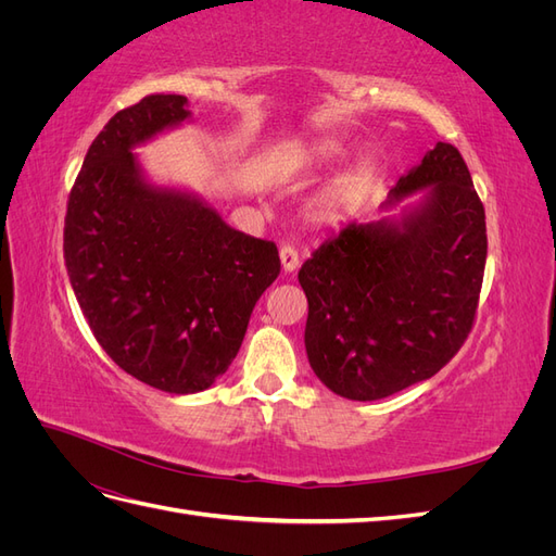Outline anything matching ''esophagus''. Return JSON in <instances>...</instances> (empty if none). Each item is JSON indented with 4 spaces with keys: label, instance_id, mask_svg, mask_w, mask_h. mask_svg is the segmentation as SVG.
Returning a JSON list of instances; mask_svg holds the SVG:
<instances>
[{
    "label": "esophagus",
    "instance_id": "esophagus-1",
    "mask_svg": "<svg viewBox=\"0 0 556 556\" xmlns=\"http://www.w3.org/2000/svg\"><path fill=\"white\" fill-rule=\"evenodd\" d=\"M280 262H282V268L285 271H294V268L299 266V250L292 245V243H282L280 245Z\"/></svg>",
    "mask_w": 556,
    "mask_h": 556
}]
</instances>
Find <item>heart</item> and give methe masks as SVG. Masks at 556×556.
Returning a JSON list of instances; mask_svg holds the SVG:
<instances>
[{
	"label": "heart",
	"instance_id": "heart-1",
	"mask_svg": "<svg viewBox=\"0 0 556 556\" xmlns=\"http://www.w3.org/2000/svg\"><path fill=\"white\" fill-rule=\"evenodd\" d=\"M357 199V185H343V188H339V190H333V194H331V204H336V206H348V204H352V201Z\"/></svg>",
	"mask_w": 556,
	"mask_h": 556
}]
</instances>
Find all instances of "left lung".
Returning <instances> with one entry per match:
<instances>
[{"label": "left lung", "instance_id": "obj_1", "mask_svg": "<svg viewBox=\"0 0 556 556\" xmlns=\"http://www.w3.org/2000/svg\"><path fill=\"white\" fill-rule=\"evenodd\" d=\"M417 190H427L425 204L394 223H348L299 271L308 362L331 392L352 401L435 376L476 323L486 227L459 150L435 143L382 208Z\"/></svg>", "mask_w": 556, "mask_h": 556}]
</instances>
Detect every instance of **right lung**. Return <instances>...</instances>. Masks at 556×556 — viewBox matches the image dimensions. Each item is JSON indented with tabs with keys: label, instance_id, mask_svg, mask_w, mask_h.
<instances>
[{
	"label": "right lung",
	"instance_id": "1",
	"mask_svg": "<svg viewBox=\"0 0 556 556\" xmlns=\"http://www.w3.org/2000/svg\"><path fill=\"white\" fill-rule=\"evenodd\" d=\"M148 94L92 141L66 201L64 264L97 343L137 380L194 394L237 357L280 274L274 241L231 229L201 201L150 188L131 148L190 115Z\"/></svg>",
	"mask_w": 556,
	"mask_h": 556
}]
</instances>
